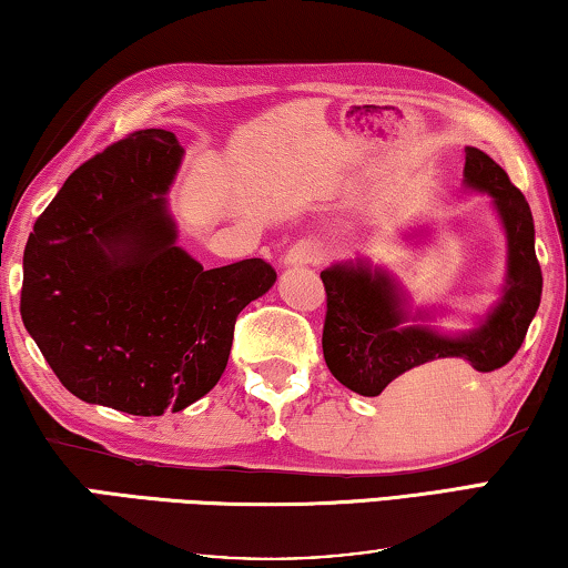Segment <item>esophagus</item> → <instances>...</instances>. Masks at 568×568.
Returning <instances> with one entry per match:
<instances>
[{
	"mask_svg": "<svg viewBox=\"0 0 568 568\" xmlns=\"http://www.w3.org/2000/svg\"><path fill=\"white\" fill-rule=\"evenodd\" d=\"M323 260V245L316 240H298L293 242L291 250L285 252L283 263L285 265H295V267H308V265H318Z\"/></svg>",
	"mask_w": 568,
	"mask_h": 568,
	"instance_id": "esophagus-1",
	"label": "esophagus"
}]
</instances>
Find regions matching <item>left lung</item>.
Returning a JSON list of instances; mask_svg holds the SVG:
<instances>
[{"mask_svg": "<svg viewBox=\"0 0 568 568\" xmlns=\"http://www.w3.org/2000/svg\"><path fill=\"white\" fill-rule=\"evenodd\" d=\"M463 182L490 194L508 240L506 285L495 308L465 333L422 326L425 311L412 316L404 293L384 270L366 260L338 263L321 273L326 287L323 358L336 379L362 397H379L389 386L394 399L417 404L437 392L455 362L475 372H495L518 354L541 303L544 277L536 260L534 214L506 171L480 149H465Z\"/></svg>", "mask_w": 568, "mask_h": 568, "instance_id": "left-lung-1", "label": "left lung"}]
</instances>
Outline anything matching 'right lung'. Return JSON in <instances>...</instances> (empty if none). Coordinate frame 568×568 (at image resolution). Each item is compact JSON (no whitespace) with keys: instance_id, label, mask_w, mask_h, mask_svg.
Segmentation results:
<instances>
[{"instance_id":"obj_1","label":"right lung","mask_w":568,"mask_h":568,"mask_svg":"<svg viewBox=\"0 0 568 568\" xmlns=\"http://www.w3.org/2000/svg\"><path fill=\"white\" fill-rule=\"evenodd\" d=\"M184 149L164 129L115 141L62 184L24 247L20 313L70 394L136 417L202 399L240 311L275 283L265 260L204 270L166 210Z\"/></svg>"}]
</instances>
